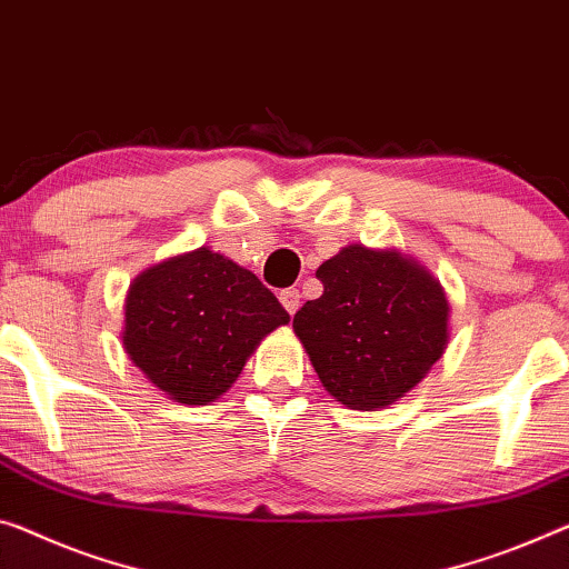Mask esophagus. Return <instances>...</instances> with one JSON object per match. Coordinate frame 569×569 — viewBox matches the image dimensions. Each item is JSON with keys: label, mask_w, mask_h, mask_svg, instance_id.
<instances>
[{"label": "esophagus", "mask_w": 569, "mask_h": 569, "mask_svg": "<svg viewBox=\"0 0 569 569\" xmlns=\"http://www.w3.org/2000/svg\"><path fill=\"white\" fill-rule=\"evenodd\" d=\"M279 302H282V308L295 315L297 310H300V290L297 287H287V290L279 292Z\"/></svg>", "instance_id": "34e87169"}]
</instances>
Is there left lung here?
<instances>
[{"instance_id": "8db88e82", "label": "left lung", "mask_w": 569, "mask_h": 569, "mask_svg": "<svg viewBox=\"0 0 569 569\" xmlns=\"http://www.w3.org/2000/svg\"><path fill=\"white\" fill-rule=\"evenodd\" d=\"M322 295L292 328L322 387L348 409L387 407L425 379L448 346V300L437 279L361 243L320 264Z\"/></svg>"}]
</instances>
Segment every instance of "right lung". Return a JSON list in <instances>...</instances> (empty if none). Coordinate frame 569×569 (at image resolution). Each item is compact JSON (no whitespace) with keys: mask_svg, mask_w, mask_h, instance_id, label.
Returning <instances> with one entry per match:
<instances>
[{"mask_svg":"<svg viewBox=\"0 0 569 569\" xmlns=\"http://www.w3.org/2000/svg\"><path fill=\"white\" fill-rule=\"evenodd\" d=\"M287 320L257 274L198 249L137 277L127 297L124 348L170 399L206 405L231 387L259 340Z\"/></svg>","mask_w":569,"mask_h":569,"instance_id":"1","label":"right lung"}]
</instances>
